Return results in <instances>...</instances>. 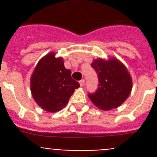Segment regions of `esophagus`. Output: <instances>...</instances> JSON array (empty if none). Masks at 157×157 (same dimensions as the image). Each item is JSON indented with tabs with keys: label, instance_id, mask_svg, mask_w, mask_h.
Listing matches in <instances>:
<instances>
[{
	"label": "esophagus",
	"instance_id": "1",
	"mask_svg": "<svg viewBox=\"0 0 157 157\" xmlns=\"http://www.w3.org/2000/svg\"><path fill=\"white\" fill-rule=\"evenodd\" d=\"M79 83H80V86H83L85 85V80L82 79L81 81L79 82Z\"/></svg>",
	"mask_w": 157,
	"mask_h": 157
}]
</instances>
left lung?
I'll use <instances>...</instances> for the list:
<instances>
[{"label":"left lung","instance_id":"1","mask_svg":"<svg viewBox=\"0 0 157 157\" xmlns=\"http://www.w3.org/2000/svg\"><path fill=\"white\" fill-rule=\"evenodd\" d=\"M98 73V89L89 98L102 110L116 109L127 99L132 90V78L126 67L116 58L94 59L91 63Z\"/></svg>","mask_w":157,"mask_h":157}]
</instances>
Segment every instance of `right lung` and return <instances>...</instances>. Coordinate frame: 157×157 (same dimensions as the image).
Wrapping results in <instances>:
<instances>
[{"label": "right lung", "instance_id": "obj_1", "mask_svg": "<svg viewBox=\"0 0 157 157\" xmlns=\"http://www.w3.org/2000/svg\"><path fill=\"white\" fill-rule=\"evenodd\" d=\"M79 83L65 68L62 57L50 52L41 58L30 78V90L36 103L46 112H56L67 105Z\"/></svg>", "mask_w": 157, "mask_h": 157}]
</instances>
